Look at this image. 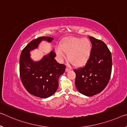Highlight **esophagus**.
<instances>
[{
    "label": "esophagus",
    "mask_w": 127,
    "mask_h": 127,
    "mask_svg": "<svg viewBox=\"0 0 127 127\" xmlns=\"http://www.w3.org/2000/svg\"><path fill=\"white\" fill-rule=\"evenodd\" d=\"M69 71H71V68H69V67H66V68H65V71L67 72H69Z\"/></svg>",
    "instance_id": "1"
}]
</instances>
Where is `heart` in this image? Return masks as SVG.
<instances>
[{
	"label": "heart",
	"mask_w": 127,
	"mask_h": 127,
	"mask_svg": "<svg viewBox=\"0 0 127 127\" xmlns=\"http://www.w3.org/2000/svg\"><path fill=\"white\" fill-rule=\"evenodd\" d=\"M92 43L87 38L72 37L62 43L55 49L60 58L65 57L74 67H81L89 60L92 51Z\"/></svg>",
	"instance_id": "heart-1"
}]
</instances>
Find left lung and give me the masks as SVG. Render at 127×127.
Returning a JSON list of instances; mask_svg holds the SVG:
<instances>
[{
	"label": "left lung",
	"instance_id": "obj_1",
	"mask_svg": "<svg viewBox=\"0 0 127 127\" xmlns=\"http://www.w3.org/2000/svg\"><path fill=\"white\" fill-rule=\"evenodd\" d=\"M92 44L89 60L83 67L75 69V85L80 93L91 96L101 92L108 83L112 71V56L101 40L89 37Z\"/></svg>",
	"mask_w": 127,
	"mask_h": 127
}]
</instances>
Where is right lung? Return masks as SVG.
I'll return each mask as SVG.
<instances>
[{"mask_svg": "<svg viewBox=\"0 0 127 127\" xmlns=\"http://www.w3.org/2000/svg\"><path fill=\"white\" fill-rule=\"evenodd\" d=\"M53 39L40 37L32 40L20 55V76L22 83L30 94L39 98H48L55 93L59 85V77L65 71V65L56 61L54 51L36 62L30 58L29 53L37 48L42 40L51 42Z\"/></svg>", "mask_w": 127, "mask_h": 127, "instance_id": "add662e5", "label": "right lung"}]
</instances>
